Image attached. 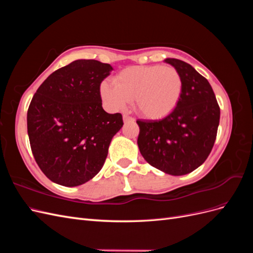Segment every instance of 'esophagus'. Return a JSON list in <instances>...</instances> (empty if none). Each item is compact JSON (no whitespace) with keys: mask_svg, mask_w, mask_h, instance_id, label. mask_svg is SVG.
<instances>
[{"mask_svg":"<svg viewBox=\"0 0 253 253\" xmlns=\"http://www.w3.org/2000/svg\"><path fill=\"white\" fill-rule=\"evenodd\" d=\"M134 120L135 119L133 117H131V116H128V115H126V114L124 115V121L125 122H133Z\"/></svg>","mask_w":253,"mask_h":253,"instance_id":"34e87169","label":"esophagus"}]
</instances>
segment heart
Returning a JSON list of instances; mask_svg holds the SVG:
<instances>
[{
    "instance_id": "1",
    "label": "heart",
    "mask_w": 253,
    "mask_h": 253,
    "mask_svg": "<svg viewBox=\"0 0 253 253\" xmlns=\"http://www.w3.org/2000/svg\"><path fill=\"white\" fill-rule=\"evenodd\" d=\"M182 78L173 66H131L114 78V84L103 82V101L114 110L125 109L132 101L141 116L162 119L177 106L182 93Z\"/></svg>"
}]
</instances>
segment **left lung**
<instances>
[{"label":"left lung","mask_w":253,"mask_h":253,"mask_svg":"<svg viewBox=\"0 0 253 253\" xmlns=\"http://www.w3.org/2000/svg\"><path fill=\"white\" fill-rule=\"evenodd\" d=\"M182 78L177 106L160 120H137V143L143 158L175 176L194 171L208 158L216 139L220 110L205 77L181 60L168 58Z\"/></svg>","instance_id":"8db88e82"}]
</instances>
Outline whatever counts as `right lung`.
<instances>
[{
    "label": "right lung",
    "instance_id": "right-lung-1",
    "mask_svg": "<svg viewBox=\"0 0 253 253\" xmlns=\"http://www.w3.org/2000/svg\"><path fill=\"white\" fill-rule=\"evenodd\" d=\"M112 70L97 60H76L48 76L34 95L27 111L30 148L51 181L80 186L101 170L124 126L120 113L102 109L100 84Z\"/></svg>",
    "mask_w": 253,
    "mask_h": 253
}]
</instances>
